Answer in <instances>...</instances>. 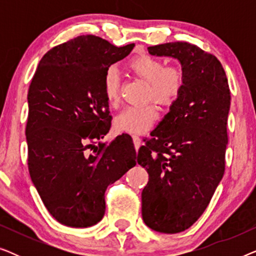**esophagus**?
Masks as SVG:
<instances>
[{"mask_svg": "<svg viewBox=\"0 0 256 256\" xmlns=\"http://www.w3.org/2000/svg\"><path fill=\"white\" fill-rule=\"evenodd\" d=\"M132 142H134V146L136 150L140 149V146H141V138H138V136L136 135H132Z\"/></svg>", "mask_w": 256, "mask_h": 256, "instance_id": "1", "label": "esophagus"}]
</instances>
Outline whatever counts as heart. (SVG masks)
<instances>
[{
    "mask_svg": "<svg viewBox=\"0 0 256 256\" xmlns=\"http://www.w3.org/2000/svg\"><path fill=\"white\" fill-rule=\"evenodd\" d=\"M129 71L149 84L148 99L160 104H170L182 93L185 84V74L180 68L170 66L160 59L148 54H140L128 62ZM120 80L114 68H110L104 76V94L107 102L115 106L118 102ZM158 118V110L154 104L141 106H128L114 118L118 132L129 134H144L152 127Z\"/></svg>",
    "mask_w": 256,
    "mask_h": 256,
    "instance_id": "1",
    "label": "heart"
}]
</instances>
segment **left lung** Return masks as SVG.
Masks as SVG:
<instances>
[{"mask_svg": "<svg viewBox=\"0 0 256 256\" xmlns=\"http://www.w3.org/2000/svg\"><path fill=\"white\" fill-rule=\"evenodd\" d=\"M148 51L177 59L185 74L182 93L138 154L149 174L143 222L156 232L174 234L204 213L225 172L230 92L220 62L196 45L174 42Z\"/></svg>", "mask_w": 256, "mask_h": 256, "instance_id": "left-lung-1", "label": "left lung"}]
</instances>
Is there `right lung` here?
Wrapping results in <instances>:
<instances>
[{
  "instance_id": "obj_1",
  "label": "right lung",
  "mask_w": 256,
  "mask_h": 256,
  "mask_svg": "<svg viewBox=\"0 0 256 256\" xmlns=\"http://www.w3.org/2000/svg\"><path fill=\"white\" fill-rule=\"evenodd\" d=\"M134 46L78 36L48 51L34 72L28 93V166L45 208L65 226L99 222L107 186L136 166L129 135L96 144L110 129L104 73Z\"/></svg>"
}]
</instances>
